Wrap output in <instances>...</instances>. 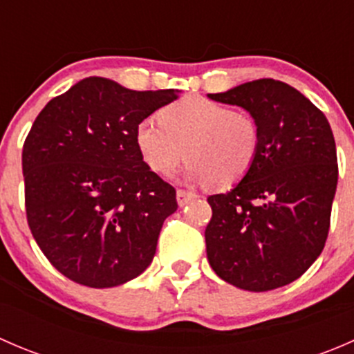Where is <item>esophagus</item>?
Listing matches in <instances>:
<instances>
[{"instance_id": "34e87169", "label": "esophagus", "mask_w": 354, "mask_h": 354, "mask_svg": "<svg viewBox=\"0 0 354 354\" xmlns=\"http://www.w3.org/2000/svg\"><path fill=\"white\" fill-rule=\"evenodd\" d=\"M194 198H197V195H195L194 192L183 190V188H180V190L176 192V200L181 207L187 205V203H190Z\"/></svg>"}]
</instances>
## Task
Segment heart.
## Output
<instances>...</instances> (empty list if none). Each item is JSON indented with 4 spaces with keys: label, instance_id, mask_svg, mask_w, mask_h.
<instances>
[{
    "label": "heart",
    "instance_id": "obj_1",
    "mask_svg": "<svg viewBox=\"0 0 354 354\" xmlns=\"http://www.w3.org/2000/svg\"><path fill=\"white\" fill-rule=\"evenodd\" d=\"M156 120L135 128V144L142 159L160 176H169L187 157L185 174L212 188L240 183L255 164L262 133L255 118L245 109L203 97L173 102Z\"/></svg>",
    "mask_w": 354,
    "mask_h": 354
}]
</instances>
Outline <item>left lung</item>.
I'll return each mask as SVG.
<instances>
[{
    "instance_id": "left-lung-1",
    "label": "left lung",
    "mask_w": 354,
    "mask_h": 354,
    "mask_svg": "<svg viewBox=\"0 0 354 354\" xmlns=\"http://www.w3.org/2000/svg\"><path fill=\"white\" fill-rule=\"evenodd\" d=\"M209 97L248 111L262 144L233 190L207 198V259L221 279L246 291L286 286L315 262L329 234L339 174L329 121L301 92L272 78Z\"/></svg>"
}]
</instances>
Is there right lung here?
<instances>
[{
  "mask_svg": "<svg viewBox=\"0 0 354 354\" xmlns=\"http://www.w3.org/2000/svg\"><path fill=\"white\" fill-rule=\"evenodd\" d=\"M178 92L130 91L88 77L51 99L24 142L25 212L63 276L113 288L152 262L176 190L144 162L135 128Z\"/></svg>",
  "mask_w": 354,
  "mask_h": 354,
  "instance_id": "right-lung-1",
  "label": "right lung"
}]
</instances>
